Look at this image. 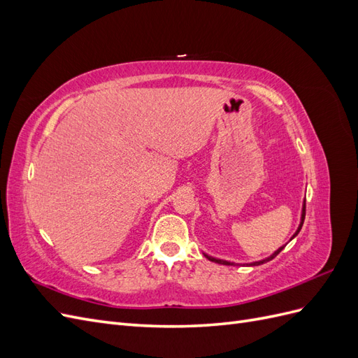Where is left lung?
<instances>
[{"mask_svg":"<svg viewBox=\"0 0 358 358\" xmlns=\"http://www.w3.org/2000/svg\"><path fill=\"white\" fill-rule=\"evenodd\" d=\"M305 215H306V200L303 201V208H301V216H300V224H299V227H297V230H296V233L292 234V237L289 241H292L294 239V237L299 234V231L301 230V225H303V222H305ZM285 248V245L284 246H280L279 249H276V251L270 255V257H267V258H264V259H259V262H254V263H248L246 266H259V264H263V263H267V262H270V259H273L280 251H282V249ZM204 257L206 258H209L210 262H215V263H218V264H224V266H236V263H231V262H225V259H220V258H215V257H210V255H208V254H204ZM245 266V264H243Z\"/></svg>","mask_w":358,"mask_h":358,"instance_id":"1","label":"left lung"}]
</instances>
